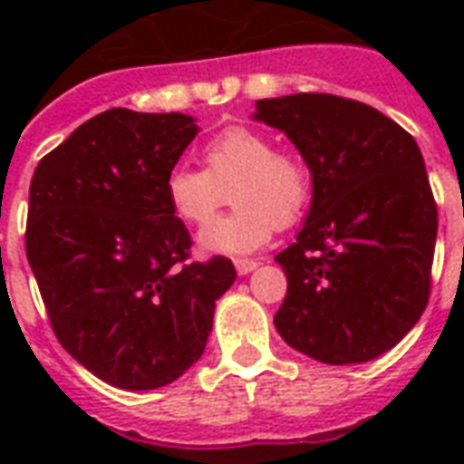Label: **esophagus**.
<instances>
[{
  "label": "esophagus",
  "instance_id": "34e87169",
  "mask_svg": "<svg viewBox=\"0 0 464 464\" xmlns=\"http://www.w3.org/2000/svg\"><path fill=\"white\" fill-rule=\"evenodd\" d=\"M233 265H236V272H238V275H250V272H253V269L257 267L260 262L247 260V257H238V260L233 262Z\"/></svg>",
  "mask_w": 464,
  "mask_h": 464
}]
</instances>
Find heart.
I'll use <instances>...</instances> for the list:
<instances>
[{"label": "heart", "instance_id": "1", "mask_svg": "<svg viewBox=\"0 0 464 464\" xmlns=\"http://www.w3.org/2000/svg\"><path fill=\"white\" fill-rule=\"evenodd\" d=\"M204 170L178 166L166 178L168 207L189 226L208 224L234 188L239 209L207 226L199 247L211 255H246L272 238L276 226L296 224L313 195L308 160L276 151L253 127H226L202 147Z\"/></svg>", "mask_w": 464, "mask_h": 464}]
</instances>
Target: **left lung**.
Listing matches in <instances>:
<instances>
[{
    "mask_svg": "<svg viewBox=\"0 0 464 464\" xmlns=\"http://www.w3.org/2000/svg\"><path fill=\"white\" fill-rule=\"evenodd\" d=\"M255 108L313 170L304 228L276 255L289 282L276 330L332 366L375 359L419 323L431 294L439 209L417 141L381 111L332 93Z\"/></svg>",
    "mask_w": 464,
    "mask_h": 464,
    "instance_id": "obj_1",
    "label": "left lung"
}]
</instances>
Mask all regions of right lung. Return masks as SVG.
Segmentation results:
<instances>
[{
  "label": "right lung",
  "mask_w": 464,
  "mask_h": 464,
  "mask_svg": "<svg viewBox=\"0 0 464 464\" xmlns=\"http://www.w3.org/2000/svg\"><path fill=\"white\" fill-rule=\"evenodd\" d=\"M182 112L111 108L43 156L28 192L25 255L60 344L101 381L154 390L199 356L228 257L189 260L166 178L195 140Z\"/></svg>",
  "instance_id": "right-lung-1"
}]
</instances>
